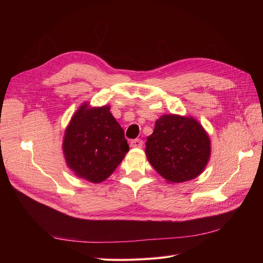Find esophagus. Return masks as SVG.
Instances as JSON below:
<instances>
[{
	"mask_svg": "<svg viewBox=\"0 0 263 263\" xmlns=\"http://www.w3.org/2000/svg\"><path fill=\"white\" fill-rule=\"evenodd\" d=\"M142 145H144V141H142L141 139H134L130 141V146L133 148H141Z\"/></svg>",
	"mask_w": 263,
	"mask_h": 263,
	"instance_id": "34e87169",
	"label": "esophagus"
}]
</instances>
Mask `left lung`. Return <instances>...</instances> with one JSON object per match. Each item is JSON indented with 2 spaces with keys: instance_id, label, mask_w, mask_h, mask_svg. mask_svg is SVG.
Segmentation results:
<instances>
[{
  "instance_id": "1",
  "label": "left lung",
  "mask_w": 263,
  "mask_h": 263,
  "mask_svg": "<svg viewBox=\"0 0 263 263\" xmlns=\"http://www.w3.org/2000/svg\"><path fill=\"white\" fill-rule=\"evenodd\" d=\"M146 146L149 163L169 183L195 179L211 158L209 134L192 116L162 115L156 121Z\"/></svg>"
}]
</instances>
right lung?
I'll return each instance as SVG.
<instances>
[{"label": "right lung", "instance_id": "obj_1", "mask_svg": "<svg viewBox=\"0 0 263 263\" xmlns=\"http://www.w3.org/2000/svg\"><path fill=\"white\" fill-rule=\"evenodd\" d=\"M109 109V105L92 107L84 102L63 135L68 168L76 177L92 183L105 181L129 150L124 130Z\"/></svg>", "mask_w": 263, "mask_h": 263}]
</instances>
